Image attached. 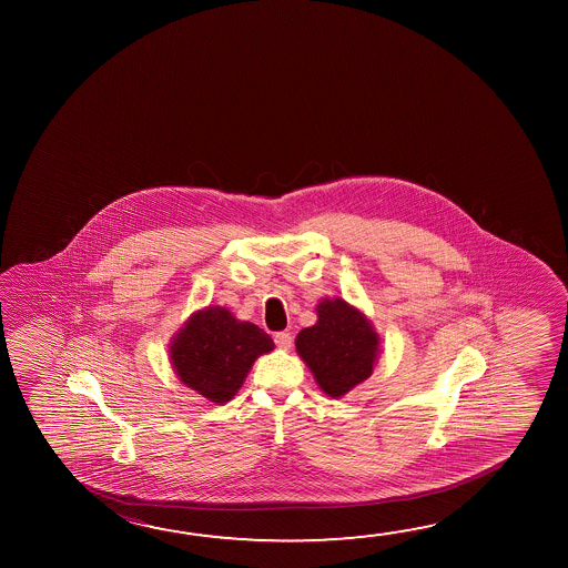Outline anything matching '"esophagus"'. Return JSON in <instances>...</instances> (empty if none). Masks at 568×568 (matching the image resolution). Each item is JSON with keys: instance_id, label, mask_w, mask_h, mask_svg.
<instances>
[{"instance_id": "obj_1", "label": "esophagus", "mask_w": 568, "mask_h": 568, "mask_svg": "<svg viewBox=\"0 0 568 568\" xmlns=\"http://www.w3.org/2000/svg\"><path fill=\"white\" fill-rule=\"evenodd\" d=\"M275 344L280 346L281 351H288L291 344H293V338H291L288 333H277V335H275Z\"/></svg>"}]
</instances>
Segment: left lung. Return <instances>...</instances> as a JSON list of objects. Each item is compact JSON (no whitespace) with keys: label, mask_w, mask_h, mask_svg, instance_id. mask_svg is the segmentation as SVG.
Segmentation results:
<instances>
[{"label":"left lung","mask_w":568,"mask_h":568,"mask_svg":"<svg viewBox=\"0 0 568 568\" xmlns=\"http://www.w3.org/2000/svg\"><path fill=\"white\" fill-rule=\"evenodd\" d=\"M295 348L318 388L338 400L373 376L381 336L361 308L343 297L321 298L315 325L298 333Z\"/></svg>","instance_id":"obj_1"}]
</instances>
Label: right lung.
Segmentation results:
<instances>
[{
    "label": "right lung",
    "instance_id": "1",
    "mask_svg": "<svg viewBox=\"0 0 568 568\" xmlns=\"http://www.w3.org/2000/svg\"><path fill=\"white\" fill-rule=\"evenodd\" d=\"M275 348L263 328L225 307L197 308L172 336L168 354L180 382L205 400H232L261 354Z\"/></svg>",
    "mask_w": 568,
    "mask_h": 568
}]
</instances>
